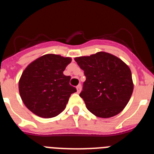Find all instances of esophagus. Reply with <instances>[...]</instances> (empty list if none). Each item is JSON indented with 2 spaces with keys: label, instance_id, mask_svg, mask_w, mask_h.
I'll return each mask as SVG.
<instances>
[{
  "label": "esophagus",
  "instance_id": "obj_1",
  "mask_svg": "<svg viewBox=\"0 0 154 154\" xmlns=\"http://www.w3.org/2000/svg\"><path fill=\"white\" fill-rule=\"evenodd\" d=\"M81 89H82V86H81V85H80V84L76 86V90H77V92H78V93H79V92L81 91Z\"/></svg>",
  "mask_w": 154,
  "mask_h": 154
}]
</instances>
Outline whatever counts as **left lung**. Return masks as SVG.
<instances>
[{
  "mask_svg": "<svg viewBox=\"0 0 154 154\" xmlns=\"http://www.w3.org/2000/svg\"><path fill=\"white\" fill-rule=\"evenodd\" d=\"M86 77L79 96L92 114L107 118L118 115L132 91V72L125 62L106 52L75 58Z\"/></svg>",
  "mask_w": 154,
  "mask_h": 154,
  "instance_id": "obj_1",
  "label": "left lung"
}]
</instances>
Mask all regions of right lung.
<instances>
[{
    "instance_id": "obj_1",
    "label": "right lung",
    "mask_w": 154,
    "mask_h": 154,
    "mask_svg": "<svg viewBox=\"0 0 154 154\" xmlns=\"http://www.w3.org/2000/svg\"><path fill=\"white\" fill-rule=\"evenodd\" d=\"M71 57L45 54L39 57L22 72L18 89L26 107L41 118L57 116L64 110L76 89L69 84L70 76L63 74Z\"/></svg>"
}]
</instances>
